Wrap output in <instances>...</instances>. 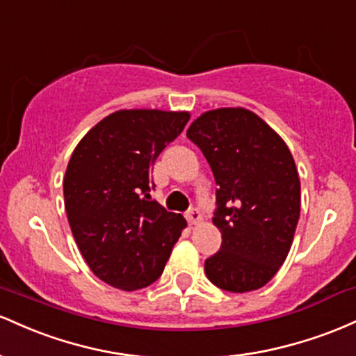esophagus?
Segmentation results:
<instances>
[{"instance_id": "1", "label": "esophagus", "mask_w": 356, "mask_h": 356, "mask_svg": "<svg viewBox=\"0 0 356 356\" xmlns=\"http://www.w3.org/2000/svg\"><path fill=\"white\" fill-rule=\"evenodd\" d=\"M185 217H186V220H188L190 225H198V223L202 222V213H200L197 209H191L186 211Z\"/></svg>"}]
</instances>
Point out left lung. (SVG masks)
I'll use <instances>...</instances> for the list:
<instances>
[{
  "label": "left lung",
  "instance_id": "1",
  "mask_svg": "<svg viewBox=\"0 0 356 356\" xmlns=\"http://www.w3.org/2000/svg\"><path fill=\"white\" fill-rule=\"evenodd\" d=\"M215 177L213 225L222 247L205 274L230 293L266 286L284 264L301 211L293 154L269 124L243 107L203 113L186 131Z\"/></svg>",
  "mask_w": 356,
  "mask_h": 356
}]
</instances>
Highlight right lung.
Returning <instances> with one entry per match:
<instances>
[{"instance_id":"add662e5","label":"right lung","mask_w":356,"mask_h":356,"mask_svg":"<svg viewBox=\"0 0 356 356\" xmlns=\"http://www.w3.org/2000/svg\"><path fill=\"white\" fill-rule=\"evenodd\" d=\"M188 119L185 111H115L72 153L63 178L67 218L90 270L106 284L136 291L163 274L186 220L151 198V170Z\"/></svg>"}]
</instances>
